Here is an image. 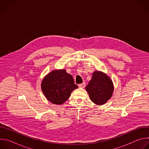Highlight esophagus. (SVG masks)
Segmentation results:
<instances>
[{
  "mask_svg": "<svg viewBox=\"0 0 149 149\" xmlns=\"http://www.w3.org/2000/svg\"><path fill=\"white\" fill-rule=\"evenodd\" d=\"M78 87H79V88H85V87H86V82H82V84H79Z\"/></svg>",
  "mask_w": 149,
  "mask_h": 149,
  "instance_id": "esophagus-1",
  "label": "esophagus"
}]
</instances>
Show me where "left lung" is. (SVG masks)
<instances>
[{"label":"left lung","instance_id":"1","mask_svg":"<svg viewBox=\"0 0 149 149\" xmlns=\"http://www.w3.org/2000/svg\"><path fill=\"white\" fill-rule=\"evenodd\" d=\"M86 89L90 100L94 104L100 105L107 102L112 97L114 85L111 79L107 74L95 71Z\"/></svg>","mask_w":149,"mask_h":149}]
</instances>
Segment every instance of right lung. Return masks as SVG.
Masks as SVG:
<instances>
[{
    "mask_svg": "<svg viewBox=\"0 0 149 149\" xmlns=\"http://www.w3.org/2000/svg\"><path fill=\"white\" fill-rule=\"evenodd\" d=\"M77 88L72 76L65 70H52L41 82V89L46 98L56 105L64 103L72 91Z\"/></svg>",
    "mask_w": 149,
    "mask_h": 149,
    "instance_id": "right-lung-1",
    "label": "right lung"
}]
</instances>
